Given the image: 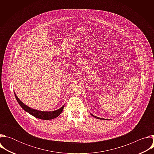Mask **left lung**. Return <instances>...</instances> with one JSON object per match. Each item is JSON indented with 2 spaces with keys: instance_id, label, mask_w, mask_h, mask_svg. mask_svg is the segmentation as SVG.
Masks as SVG:
<instances>
[{
  "instance_id": "obj_1",
  "label": "left lung",
  "mask_w": 154,
  "mask_h": 154,
  "mask_svg": "<svg viewBox=\"0 0 154 154\" xmlns=\"http://www.w3.org/2000/svg\"><path fill=\"white\" fill-rule=\"evenodd\" d=\"M91 115L92 116H93V117H94V118H96V119H104L103 118H99V117H97V116H94V115H92L91 113Z\"/></svg>"
}]
</instances>
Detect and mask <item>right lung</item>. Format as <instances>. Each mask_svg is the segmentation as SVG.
<instances>
[{
	"instance_id": "right-lung-1",
	"label": "right lung",
	"mask_w": 154,
	"mask_h": 154,
	"mask_svg": "<svg viewBox=\"0 0 154 154\" xmlns=\"http://www.w3.org/2000/svg\"><path fill=\"white\" fill-rule=\"evenodd\" d=\"M15 97L20 105V106L24 109V110L30 114L31 115L33 116L34 117L40 119H43V120H49V119H54L57 117H58L63 112V108L64 106V105H63L61 108L59 109H57V110L52 111V112H44V111H39V110H36V109H33L26 104H24L23 102H22L18 98V97L16 96L15 92H14Z\"/></svg>"
}]
</instances>
